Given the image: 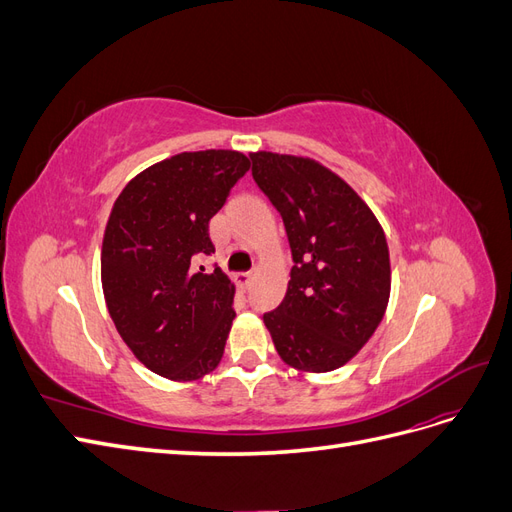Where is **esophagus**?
I'll return each instance as SVG.
<instances>
[{
	"label": "esophagus",
	"mask_w": 512,
	"mask_h": 512,
	"mask_svg": "<svg viewBox=\"0 0 512 512\" xmlns=\"http://www.w3.org/2000/svg\"><path fill=\"white\" fill-rule=\"evenodd\" d=\"M252 280H254L252 273H237V275H235V282H237L239 286H243V288L250 286Z\"/></svg>",
	"instance_id": "esophagus-1"
}]
</instances>
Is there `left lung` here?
Returning a JSON list of instances; mask_svg holds the SVG:
<instances>
[{
  "mask_svg": "<svg viewBox=\"0 0 512 512\" xmlns=\"http://www.w3.org/2000/svg\"><path fill=\"white\" fill-rule=\"evenodd\" d=\"M252 175L282 213L294 267L265 314L280 359L305 374L346 365L369 342L391 297L384 230L365 200L314 158L254 151Z\"/></svg>",
  "mask_w": 512,
  "mask_h": 512,
  "instance_id": "obj_1",
  "label": "left lung"
}]
</instances>
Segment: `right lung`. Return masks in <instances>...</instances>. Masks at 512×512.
<instances>
[{
  "label": "right lung",
  "instance_id": "1",
  "mask_svg": "<svg viewBox=\"0 0 512 512\" xmlns=\"http://www.w3.org/2000/svg\"><path fill=\"white\" fill-rule=\"evenodd\" d=\"M250 160L241 151H183L141 170L117 196L102 239V292L115 329L153 374L205 378L220 365L235 320V284L215 269L209 220Z\"/></svg>",
  "mask_w": 512,
  "mask_h": 512
}]
</instances>
